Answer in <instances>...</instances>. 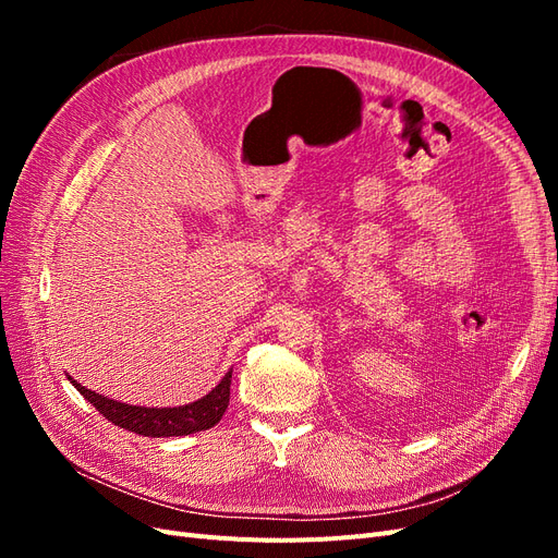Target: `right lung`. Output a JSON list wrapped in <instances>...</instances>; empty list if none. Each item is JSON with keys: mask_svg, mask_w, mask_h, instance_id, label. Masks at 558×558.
<instances>
[{"mask_svg": "<svg viewBox=\"0 0 558 558\" xmlns=\"http://www.w3.org/2000/svg\"><path fill=\"white\" fill-rule=\"evenodd\" d=\"M230 379L232 369L221 379L214 391L205 398H199L183 408H137V404H125L118 400H109L99 396L90 388L81 386L76 379L70 381L76 386V391L86 398L93 408L102 414L113 426L125 428L144 437H174V435H191L197 430H207L223 418L228 402H230Z\"/></svg>", "mask_w": 558, "mask_h": 558, "instance_id": "right-lung-1", "label": "right lung"}]
</instances>
